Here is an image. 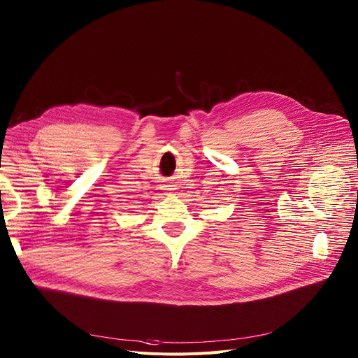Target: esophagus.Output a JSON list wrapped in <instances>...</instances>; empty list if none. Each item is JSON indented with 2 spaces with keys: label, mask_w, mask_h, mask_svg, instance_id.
Returning a JSON list of instances; mask_svg holds the SVG:
<instances>
[{
  "label": "esophagus",
  "mask_w": 358,
  "mask_h": 358,
  "mask_svg": "<svg viewBox=\"0 0 358 358\" xmlns=\"http://www.w3.org/2000/svg\"><path fill=\"white\" fill-rule=\"evenodd\" d=\"M162 187H164V190H176V189H174V185H173L171 182H168V181H166Z\"/></svg>",
  "instance_id": "esophagus-1"
}]
</instances>
